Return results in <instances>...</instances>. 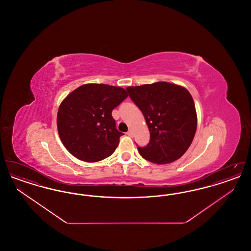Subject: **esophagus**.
Masks as SVG:
<instances>
[{"label": "esophagus", "mask_w": 251, "mask_h": 251, "mask_svg": "<svg viewBox=\"0 0 251 251\" xmlns=\"http://www.w3.org/2000/svg\"><path fill=\"white\" fill-rule=\"evenodd\" d=\"M127 135H129V136L132 137V135H133V132H132L131 130H129V131H127Z\"/></svg>", "instance_id": "obj_1"}]
</instances>
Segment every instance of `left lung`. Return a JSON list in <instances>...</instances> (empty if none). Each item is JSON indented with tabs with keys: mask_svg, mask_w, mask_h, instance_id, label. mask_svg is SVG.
<instances>
[{
	"mask_svg": "<svg viewBox=\"0 0 251 251\" xmlns=\"http://www.w3.org/2000/svg\"><path fill=\"white\" fill-rule=\"evenodd\" d=\"M126 89L143 113L151 134L146 147H137L140 155L159 165L178 160L190 147L198 124L189 91L167 82L129 86Z\"/></svg>",
	"mask_w": 251,
	"mask_h": 251,
	"instance_id": "8db88e82",
	"label": "left lung"
}]
</instances>
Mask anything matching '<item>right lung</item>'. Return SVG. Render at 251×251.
<instances>
[{"label": "right lung", "mask_w": 251, "mask_h": 251, "mask_svg": "<svg viewBox=\"0 0 251 251\" xmlns=\"http://www.w3.org/2000/svg\"><path fill=\"white\" fill-rule=\"evenodd\" d=\"M128 97L125 89L86 84L61 102L57 129L65 148L79 160L99 162L114 153L123 134L116 128L113 109Z\"/></svg>", "instance_id": "right-lung-1"}]
</instances>
